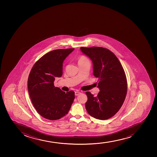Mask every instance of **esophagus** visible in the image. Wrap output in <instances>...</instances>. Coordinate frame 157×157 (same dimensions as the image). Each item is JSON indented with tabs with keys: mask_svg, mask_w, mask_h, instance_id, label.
I'll use <instances>...</instances> for the list:
<instances>
[{
	"mask_svg": "<svg viewBox=\"0 0 157 157\" xmlns=\"http://www.w3.org/2000/svg\"><path fill=\"white\" fill-rule=\"evenodd\" d=\"M81 94V93L78 92V91H76V92H75V95L76 96L78 95Z\"/></svg>",
	"mask_w": 157,
	"mask_h": 157,
	"instance_id": "obj_1",
	"label": "esophagus"
}]
</instances>
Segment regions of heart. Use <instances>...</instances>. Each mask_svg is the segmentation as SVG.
Here are the masks:
<instances>
[{
	"label": "heart",
	"mask_w": 157,
	"mask_h": 157,
	"mask_svg": "<svg viewBox=\"0 0 157 157\" xmlns=\"http://www.w3.org/2000/svg\"><path fill=\"white\" fill-rule=\"evenodd\" d=\"M78 64H82V63H84L85 62L88 61V59L86 57H85L84 56H81L78 58Z\"/></svg>",
	"instance_id": "1"
}]
</instances>
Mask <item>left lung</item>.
Segmentation results:
<instances>
[{
  "instance_id": "obj_1",
  "label": "left lung",
  "mask_w": 157,
  "mask_h": 157,
  "mask_svg": "<svg viewBox=\"0 0 157 157\" xmlns=\"http://www.w3.org/2000/svg\"><path fill=\"white\" fill-rule=\"evenodd\" d=\"M81 50L92 59L93 75L99 79L98 96L86 92L87 112L96 119H109L118 112L126 96L127 81L124 70L114 53L108 49L81 47Z\"/></svg>"
}]
</instances>
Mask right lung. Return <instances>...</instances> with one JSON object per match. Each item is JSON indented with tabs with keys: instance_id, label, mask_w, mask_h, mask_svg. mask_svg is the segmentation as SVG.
<instances>
[{
	"instance_id": "right-lung-1",
	"label": "right lung",
	"mask_w": 157,
	"mask_h": 157,
	"mask_svg": "<svg viewBox=\"0 0 157 157\" xmlns=\"http://www.w3.org/2000/svg\"><path fill=\"white\" fill-rule=\"evenodd\" d=\"M74 49H57L47 53L35 63L29 74L28 89L33 105L45 119L58 120L67 115L74 101V92L54 86L63 74V62Z\"/></svg>"
}]
</instances>
